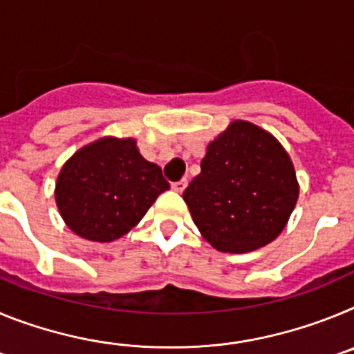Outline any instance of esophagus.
Listing matches in <instances>:
<instances>
[{
  "instance_id": "1",
  "label": "esophagus",
  "mask_w": 354,
  "mask_h": 354,
  "mask_svg": "<svg viewBox=\"0 0 354 354\" xmlns=\"http://www.w3.org/2000/svg\"><path fill=\"white\" fill-rule=\"evenodd\" d=\"M186 186H187L186 179H180V180H177V183H171V189L177 193H183L184 189H186Z\"/></svg>"
}]
</instances>
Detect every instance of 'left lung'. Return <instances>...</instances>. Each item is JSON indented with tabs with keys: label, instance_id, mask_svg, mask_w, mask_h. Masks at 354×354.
Masks as SVG:
<instances>
[{
	"label": "left lung",
	"instance_id": "obj_1",
	"mask_svg": "<svg viewBox=\"0 0 354 354\" xmlns=\"http://www.w3.org/2000/svg\"><path fill=\"white\" fill-rule=\"evenodd\" d=\"M200 171L183 198L200 234L216 250L246 253L280 236L299 186L278 140L236 120L207 145Z\"/></svg>",
	"mask_w": 354,
	"mask_h": 354
}]
</instances>
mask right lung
Wrapping results in <instances>:
<instances>
[{
	"label": "right lung",
	"mask_w": 354,
	"mask_h": 354,
	"mask_svg": "<svg viewBox=\"0 0 354 354\" xmlns=\"http://www.w3.org/2000/svg\"><path fill=\"white\" fill-rule=\"evenodd\" d=\"M161 168L147 161L133 138H106L84 145L62 168L55 198L72 232L109 243L138 225L162 192Z\"/></svg>",
	"instance_id": "1"
}]
</instances>
